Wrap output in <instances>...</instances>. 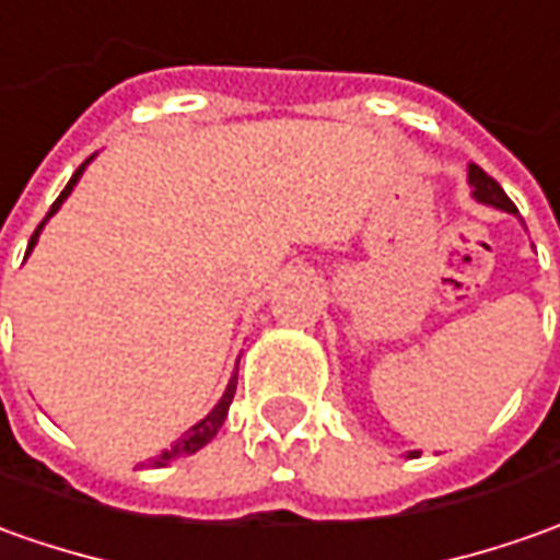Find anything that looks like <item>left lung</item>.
<instances>
[{
  "label": "left lung",
  "mask_w": 560,
  "mask_h": 560,
  "mask_svg": "<svg viewBox=\"0 0 560 560\" xmlns=\"http://www.w3.org/2000/svg\"><path fill=\"white\" fill-rule=\"evenodd\" d=\"M468 184H471V197L478 202H483V206H497L502 212H517L515 202L505 197V190H502L481 166H475V163L468 166ZM416 456H419V453L412 450L410 459H416Z\"/></svg>",
  "instance_id": "left-lung-1"
}]
</instances>
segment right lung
<instances>
[{
	"label": "right lung",
	"instance_id": "add662e5",
	"mask_svg": "<svg viewBox=\"0 0 560 560\" xmlns=\"http://www.w3.org/2000/svg\"><path fill=\"white\" fill-rule=\"evenodd\" d=\"M89 163H92V156H89V160H85V163H82V166H79L77 172H73V178L67 182V187H63V190H61V197L51 202L48 215H45V219L39 221L36 234L30 236V246H26V255L33 253V246H36V240H39V231H43V228H45V221L51 219V215H55V212L61 209V202L67 200V197H70V190L77 187L79 175L85 172V166H89ZM234 392H236V376L231 378V382H228V388H224V394H221L219 404L212 407V412H209L206 419H200V422H197V425H194V429H190V431H184L182 438L175 441V446H172V450H166L163 456H156V459H153V465H166L168 459H178V456H190V453H197V450H202V446L209 444V441H212V438L219 434L221 425H224V419H228V410H231V400H234Z\"/></svg>",
	"mask_w": 560,
	"mask_h": 560
}]
</instances>
